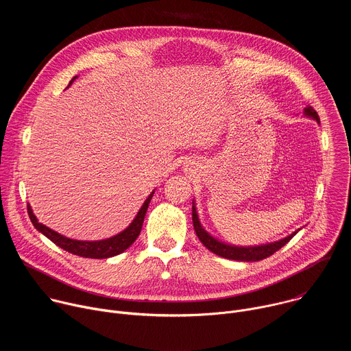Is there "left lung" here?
Instances as JSON below:
<instances>
[{
	"mask_svg": "<svg viewBox=\"0 0 351 351\" xmlns=\"http://www.w3.org/2000/svg\"><path fill=\"white\" fill-rule=\"evenodd\" d=\"M304 115L307 118H311L314 121H317L319 123V117L317 114V111L307 106L304 108ZM193 226H194V230H195V234L197 237L199 239V241H202L210 252H213L214 254L219 256V257H223V258H228V260H234V261H261L269 256H272L275 252H278L279 248H282L286 243H289V240L300 230H295L291 234L286 236L285 239H280L278 241H274V243H267V244H261V245H248V247H241V245H232V244H228V243H223L218 239H215L214 236H211L202 225V222H199L198 219V214H197V208H195V203L193 199Z\"/></svg>",
	"mask_w": 351,
	"mask_h": 351,
	"instance_id": "8db88e82",
	"label": "left lung"
}]
</instances>
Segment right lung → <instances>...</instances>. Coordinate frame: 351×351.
<instances>
[{"mask_svg":"<svg viewBox=\"0 0 351 351\" xmlns=\"http://www.w3.org/2000/svg\"><path fill=\"white\" fill-rule=\"evenodd\" d=\"M76 77L77 76H75L71 80L69 86L72 84V82ZM153 194H154V190L152 191V194H149L145 198V202L143 203L137 215L134 217L132 223L125 230H122L121 233H118L112 237L103 239V240L87 241V240L69 239V237H66V236H64V234H61V233H58L53 229H49L48 226L40 223L38 219L36 218V215L33 214V210L29 204H27V214H29V218H30L33 226L40 233H43L47 239H49L53 243H56L58 247L65 250V252L72 253L75 256L84 257V258H99V260H103V258H110V257H114V256H118V254L123 253L126 248H129L134 243V240L140 234V230H141V226H143V222H144V217H145L148 204L153 198Z\"/></svg>","mask_w":351,"mask_h":351,"instance_id":"add662e5","label":"right lung"}]
</instances>
